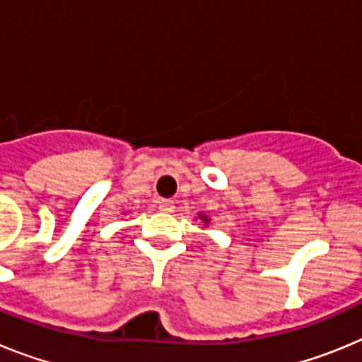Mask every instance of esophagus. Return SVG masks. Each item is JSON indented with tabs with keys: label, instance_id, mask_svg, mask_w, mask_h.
<instances>
[{
	"label": "esophagus",
	"instance_id": "obj_1",
	"mask_svg": "<svg viewBox=\"0 0 362 362\" xmlns=\"http://www.w3.org/2000/svg\"><path fill=\"white\" fill-rule=\"evenodd\" d=\"M174 201H170V199H161L159 201V210H161V212H166V214H170V212H174Z\"/></svg>",
	"mask_w": 362,
	"mask_h": 362
}]
</instances>
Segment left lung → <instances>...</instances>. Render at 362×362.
I'll list each match as a JSON object with an SVG mask.
<instances>
[{
    "instance_id": "obj_1",
    "label": "left lung",
    "mask_w": 362,
    "mask_h": 362,
    "mask_svg": "<svg viewBox=\"0 0 362 362\" xmlns=\"http://www.w3.org/2000/svg\"><path fill=\"white\" fill-rule=\"evenodd\" d=\"M203 219H204V223H209V219H206V217H204V216H203Z\"/></svg>"
}]
</instances>
